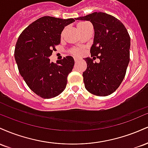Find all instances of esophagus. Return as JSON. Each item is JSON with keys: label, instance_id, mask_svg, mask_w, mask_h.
<instances>
[{"label": "esophagus", "instance_id": "obj_1", "mask_svg": "<svg viewBox=\"0 0 148 148\" xmlns=\"http://www.w3.org/2000/svg\"><path fill=\"white\" fill-rule=\"evenodd\" d=\"M74 61H75L76 62H78V61L80 60V58H77V57H74Z\"/></svg>", "mask_w": 148, "mask_h": 148}]
</instances>
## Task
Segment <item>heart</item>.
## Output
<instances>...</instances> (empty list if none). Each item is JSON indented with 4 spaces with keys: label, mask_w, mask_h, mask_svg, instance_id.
Returning <instances> with one entry per match:
<instances>
[{
    "label": "heart",
    "mask_w": 148,
    "mask_h": 148,
    "mask_svg": "<svg viewBox=\"0 0 148 148\" xmlns=\"http://www.w3.org/2000/svg\"><path fill=\"white\" fill-rule=\"evenodd\" d=\"M89 24V23L87 21H80L79 23H77V28L79 29V30L80 32L83 29H84L87 25ZM83 50L82 48L81 47H75V48H73L71 50V53L72 54H74V55H77V56H80L83 53Z\"/></svg>",
    "instance_id": "heart-1"
}]
</instances>
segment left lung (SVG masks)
I'll use <instances>...</instances> for the list:
<instances>
[{
    "label": "left lung",
    "instance_id": "1",
    "mask_svg": "<svg viewBox=\"0 0 148 148\" xmlns=\"http://www.w3.org/2000/svg\"><path fill=\"white\" fill-rule=\"evenodd\" d=\"M76 20L90 21L95 29L91 57L86 58L87 68L83 73L86 90L91 94L105 97L112 94L123 82L130 62V36L120 20L104 12H93Z\"/></svg>",
    "mask_w": 148,
    "mask_h": 148
}]
</instances>
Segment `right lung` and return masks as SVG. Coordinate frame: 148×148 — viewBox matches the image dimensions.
Instances as JSON below:
<instances>
[{"label": "right lung", "mask_w": 148, "mask_h": 148, "mask_svg": "<svg viewBox=\"0 0 148 148\" xmlns=\"http://www.w3.org/2000/svg\"><path fill=\"white\" fill-rule=\"evenodd\" d=\"M74 21V18L43 16L25 28L16 42L14 58L18 72L30 89L44 99L59 95L66 88L74 58L66 56L56 64L49 58L60 43L64 26Z\"/></svg>", "instance_id": "1"}]
</instances>
